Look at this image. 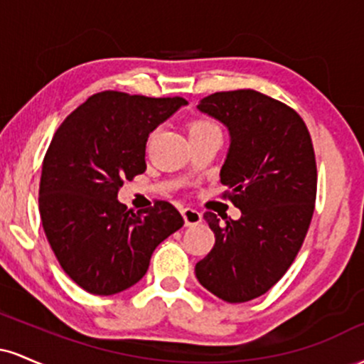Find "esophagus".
I'll return each instance as SVG.
<instances>
[{
  "label": "esophagus",
  "instance_id": "esophagus-1",
  "mask_svg": "<svg viewBox=\"0 0 364 364\" xmlns=\"http://www.w3.org/2000/svg\"><path fill=\"white\" fill-rule=\"evenodd\" d=\"M181 214H183V219H185L186 225H196V224L202 223V219H203L202 212L195 210V208H190V207L183 208Z\"/></svg>",
  "mask_w": 364,
  "mask_h": 364
}]
</instances>
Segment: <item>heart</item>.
I'll list each match as a JSON object with an SVG mask.
<instances>
[{
  "mask_svg": "<svg viewBox=\"0 0 364 364\" xmlns=\"http://www.w3.org/2000/svg\"><path fill=\"white\" fill-rule=\"evenodd\" d=\"M188 128H190V135H198V133H212V132L220 133V128L217 127L214 121L205 119V118L193 119Z\"/></svg>",
  "mask_w": 364,
  "mask_h": 364,
  "instance_id": "1",
  "label": "heart"
}]
</instances>
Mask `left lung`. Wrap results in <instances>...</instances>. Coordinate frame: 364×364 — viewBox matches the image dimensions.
<instances>
[{
	"mask_svg": "<svg viewBox=\"0 0 364 364\" xmlns=\"http://www.w3.org/2000/svg\"><path fill=\"white\" fill-rule=\"evenodd\" d=\"M198 109L229 128L220 183L241 219L203 214L215 245L195 274L217 298L245 303L281 281L301 250L315 210V150L301 116L262 92H215Z\"/></svg>",
	"mask_w": 364,
	"mask_h": 364,
	"instance_id": "1",
	"label": "left lung"
}]
</instances>
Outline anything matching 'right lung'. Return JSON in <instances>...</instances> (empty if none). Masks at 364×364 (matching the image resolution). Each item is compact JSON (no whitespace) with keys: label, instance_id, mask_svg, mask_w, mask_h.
<instances>
[{"label":"right lung","instance_id":"obj_1","mask_svg":"<svg viewBox=\"0 0 364 364\" xmlns=\"http://www.w3.org/2000/svg\"><path fill=\"white\" fill-rule=\"evenodd\" d=\"M185 104L178 95L104 90L54 133L41 174V220L63 270L90 294H116L139 282L154 250L185 224L164 200L136 214L118 202L124 179L147 169L150 133Z\"/></svg>","mask_w":364,"mask_h":364}]
</instances>
